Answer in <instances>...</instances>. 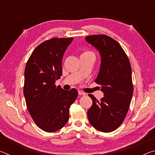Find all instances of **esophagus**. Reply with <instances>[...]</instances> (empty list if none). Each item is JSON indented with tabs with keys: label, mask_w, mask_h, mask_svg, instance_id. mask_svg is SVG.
Instances as JSON below:
<instances>
[{
	"label": "esophagus",
	"mask_w": 155,
	"mask_h": 155,
	"mask_svg": "<svg viewBox=\"0 0 155 155\" xmlns=\"http://www.w3.org/2000/svg\"><path fill=\"white\" fill-rule=\"evenodd\" d=\"M78 94H79V95L85 96V93L83 92V91H78Z\"/></svg>",
	"instance_id": "34e87169"
}]
</instances>
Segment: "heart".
<instances>
[{
	"mask_svg": "<svg viewBox=\"0 0 155 155\" xmlns=\"http://www.w3.org/2000/svg\"><path fill=\"white\" fill-rule=\"evenodd\" d=\"M88 53H92V52H90V51H85V52H83V54H88Z\"/></svg>",
	"mask_w": 155,
	"mask_h": 155,
	"instance_id": "heart-1",
	"label": "heart"
}]
</instances>
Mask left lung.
<instances>
[{"label":"left lung","instance_id":"obj_1","mask_svg":"<svg viewBox=\"0 0 155 155\" xmlns=\"http://www.w3.org/2000/svg\"><path fill=\"white\" fill-rule=\"evenodd\" d=\"M85 40L98 50L101 64L95 82L104 97L98 101L92 94L87 111L89 122L98 130L109 133L125 119L133 94L132 71L127 54L117 41L106 35L87 36Z\"/></svg>","mask_w":155,"mask_h":155}]
</instances>
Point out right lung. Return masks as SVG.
I'll use <instances>...</instances> for the list:
<instances>
[{
  "label": "right lung",
  "mask_w": 155,
  "mask_h": 155,
  "mask_svg": "<svg viewBox=\"0 0 155 155\" xmlns=\"http://www.w3.org/2000/svg\"><path fill=\"white\" fill-rule=\"evenodd\" d=\"M73 38H52L36 47L25 70L24 96L31 117L39 128L52 133L61 129L69 119L70 107L78 96L55 85L62 75V59Z\"/></svg>",
  "instance_id": "1"
}]
</instances>
